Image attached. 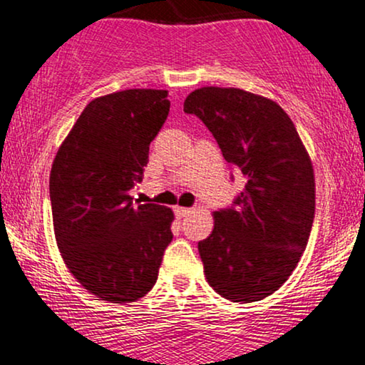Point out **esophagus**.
<instances>
[{
    "label": "esophagus",
    "mask_w": 365,
    "mask_h": 365,
    "mask_svg": "<svg viewBox=\"0 0 365 365\" xmlns=\"http://www.w3.org/2000/svg\"><path fill=\"white\" fill-rule=\"evenodd\" d=\"M192 212V208H185V207H175V215H177L178 218H183L187 217L188 213Z\"/></svg>",
    "instance_id": "esophagus-1"
}]
</instances>
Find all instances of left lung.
<instances>
[{"label":"left lung","mask_w":365,"mask_h":365,"mask_svg":"<svg viewBox=\"0 0 365 365\" xmlns=\"http://www.w3.org/2000/svg\"><path fill=\"white\" fill-rule=\"evenodd\" d=\"M183 111L200 118L245 188L213 213L198 242L213 290L232 302H255L289 279L312 230L314 168L289 115L275 101L239 88L203 86Z\"/></svg>","instance_id":"obj_1"}]
</instances>
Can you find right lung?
<instances>
[{"label":"right lung","instance_id":"1","mask_svg":"<svg viewBox=\"0 0 365 365\" xmlns=\"http://www.w3.org/2000/svg\"><path fill=\"white\" fill-rule=\"evenodd\" d=\"M167 96V90H125L90 101L51 167L63 260L86 290L113 304L135 302L152 290L173 239V212L130 195L168 116Z\"/></svg>","mask_w":365,"mask_h":365}]
</instances>
